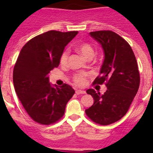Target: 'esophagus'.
Returning a JSON list of instances; mask_svg holds the SVG:
<instances>
[{
	"label": "esophagus",
	"mask_w": 153,
	"mask_h": 153,
	"mask_svg": "<svg viewBox=\"0 0 153 153\" xmlns=\"http://www.w3.org/2000/svg\"><path fill=\"white\" fill-rule=\"evenodd\" d=\"M75 93L77 95H81V94H84L85 92L84 90H81V89H75Z\"/></svg>",
	"instance_id": "esophagus-1"
}]
</instances>
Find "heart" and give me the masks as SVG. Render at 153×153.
Segmentation results:
<instances>
[{
    "label": "heart",
    "instance_id": "1",
    "mask_svg": "<svg viewBox=\"0 0 153 153\" xmlns=\"http://www.w3.org/2000/svg\"><path fill=\"white\" fill-rule=\"evenodd\" d=\"M75 50L79 52L86 59L92 58L95 54V49L91 44L88 43H83V44H78L75 47ZM68 57H69V52L67 50L64 51L61 55L60 62L61 64H65L67 62ZM75 81L78 84L82 85L85 82V78L84 75H78L75 77Z\"/></svg>",
    "mask_w": 153,
    "mask_h": 153
}]
</instances>
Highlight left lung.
Wrapping results in <instances>:
<instances>
[{"instance_id":"8db88e82","label":"left lung","mask_w":153,"mask_h":153,"mask_svg":"<svg viewBox=\"0 0 153 153\" xmlns=\"http://www.w3.org/2000/svg\"><path fill=\"white\" fill-rule=\"evenodd\" d=\"M89 35L102 47L104 59L99 76L94 84L106 82L103 95L89 89L94 103L85 112L94 122L109 125L126 115L138 90L140 75L132 48L120 35L112 31H97Z\"/></svg>"}]
</instances>
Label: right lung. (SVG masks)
<instances>
[{
  "label": "right lung",
  "instance_id": "1",
  "mask_svg": "<svg viewBox=\"0 0 153 153\" xmlns=\"http://www.w3.org/2000/svg\"><path fill=\"white\" fill-rule=\"evenodd\" d=\"M78 33L48 31L29 41L18 55L13 70L15 92L29 116L39 124L58 121L75 93L68 84H51L49 73L58 67L64 48Z\"/></svg>",
  "mask_w": 153,
  "mask_h": 153
}]
</instances>
